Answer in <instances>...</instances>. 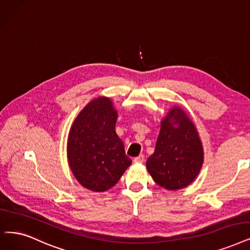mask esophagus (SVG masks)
I'll use <instances>...</instances> for the list:
<instances>
[{"label": "esophagus", "mask_w": 250, "mask_h": 250, "mask_svg": "<svg viewBox=\"0 0 250 250\" xmlns=\"http://www.w3.org/2000/svg\"><path fill=\"white\" fill-rule=\"evenodd\" d=\"M133 161L135 163H143L145 161V155H139V156L135 157Z\"/></svg>", "instance_id": "esophagus-1"}]
</instances>
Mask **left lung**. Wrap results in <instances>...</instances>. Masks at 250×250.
Returning a JSON list of instances; mask_svg holds the SVG:
<instances>
[{
	"label": "left lung",
	"instance_id": "obj_1",
	"mask_svg": "<svg viewBox=\"0 0 250 250\" xmlns=\"http://www.w3.org/2000/svg\"><path fill=\"white\" fill-rule=\"evenodd\" d=\"M202 163L203 148L193 122L182 108L173 107L162 121L154 154L146 160L147 171L160 187L174 191L191 184Z\"/></svg>",
	"mask_w": 250,
	"mask_h": 250
}]
</instances>
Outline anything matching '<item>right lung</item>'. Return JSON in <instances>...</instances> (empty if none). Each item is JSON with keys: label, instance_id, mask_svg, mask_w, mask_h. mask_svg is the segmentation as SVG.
<instances>
[{"label": "right lung", "instance_id": "1", "mask_svg": "<svg viewBox=\"0 0 250 250\" xmlns=\"http://www.w3.org/2000/svg\"><path fill=\"white\" fill-rule=\"evenodd\" d=\"M117 112L106 97L89 103L69 131L67 159L77 181L94 192L115 186L131 164L116 133Z\"/></svg>", "mask_w": 250, "mask_h": 250}]
</instances>
